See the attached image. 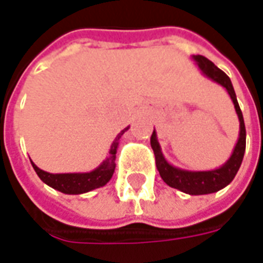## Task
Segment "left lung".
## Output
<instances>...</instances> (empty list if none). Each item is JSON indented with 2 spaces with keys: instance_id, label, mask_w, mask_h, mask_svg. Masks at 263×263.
Wrapping results in <instances>:
<instances>
[{
  "instance_id": "8db88e82",
  "label": "left lung",
  "mask_w": 263,
  "mask_h": 263,
  "mask_svg": "<svg viewBox=\"0 0 263 263\" xmlns=\"http://www.w3.org/2000/svg\"><path fill=\"white\" fill-rule=\"evenodd\" d=\"M193 58L197 62L198 67L203 70L204 74L210 77L211 80L217 81L222 87H226L228 94L231 96L232 103L235 105V111H237L238 118H239L241 129H239V139L235 145L231 158L228 159L226 165L221 166L220 169H215V171L189 172L173 167L166 162L163 155L160 152L159 142L156 139V132L155 131L152 132V137H151V146L154 149L156 167H158L163 182L169 184L171 187L180 190L183 193L198 196V194L215 193L232 182V179L235 177L239 166L242 163L243 154H245V143H247V131H245V124H243L242 111L238 105L237 96H235L230 77L222 70L218 69L211 60L204 58L201 54H196Z\"/></svg>"
}]
</instances>
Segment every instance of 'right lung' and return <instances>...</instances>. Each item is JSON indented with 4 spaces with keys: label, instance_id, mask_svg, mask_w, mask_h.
Wrapping results in <instances>:
<instances>
[{
    "label": "right lung",
    "instance_id": "add662e5",
    "mask_svg": "<svg viewBox=\"0 0 263 263\" xmlns=\"http://www.w3.org/2000/svg\"><path fill=\"white\" fill-rule=\"evenodd\" d=\"M128 128L117 135L115 141L111 145L109 155L107 159L104 160L101 165L98 166L96 171L90 173H62V175H52L48 172L39 169L35 163H32L36 175L41 177V180L49 184L50 187L59 190L66 194H81L87 193L90 190L98 189L107 184L108 180L112 177L115 169V154H117V146H118V139L121 135L126 131Z\"/></svg>",
    "mask_w": 263,
    "mask_h": 263
}]
</instances>
